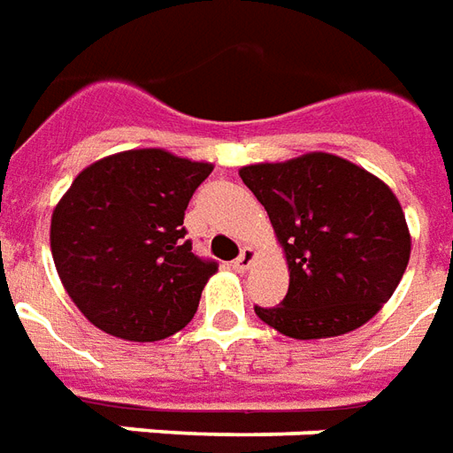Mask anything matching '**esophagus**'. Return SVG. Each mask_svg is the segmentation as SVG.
<instances>
[{
	"label": "esophagus",
	"instance_id": "34e87169",
	"mask_svg": "<svg viewBox=\"0 0 453 453\" xmlns=\"http://www.w3.org/2000/svg\"><path fill=\"white\" fill-rule=\"evenodd\" d=\"M255 250H252V247H245V250L240 252V257L233 262V266H235L237 272H247L250 266L255 265Z\"/></svg>",
	"mask_w": 453,
	"mask_h": 453
}]
</instances>
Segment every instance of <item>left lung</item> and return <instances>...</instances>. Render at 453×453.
<instances>
[{
  "label": "left lung",
  "instance_id": "obj_1",
  "mask_svg": "<svg viewBox=\"0 0 453 453\" xmlns=\"http://www.w3.org/2000/svg\"><path fill=\"white\" fill-rule=\"evenodd\" d=\"M266 208L288 265L281 305L255 313L294 340H323L369 323L398 288L410 230L379 177L330 152L240 169Z\"/></svg>",
  "mask_w": 453,
  "mask_h": 453
}]
</instances>
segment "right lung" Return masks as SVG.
Returning <instances> with one entry per match:
<instances>
[{"label":"right lung","mask_w":453,"mask_h":453,"mask_svg":"<svg viewBox=\"0 0 453 453\" xmlns=\"http://www.w3.org/2000/svg\"><path fill=\"white\" fill-rule=\"evenodd\" d=\"M213 172L167 150H126L82 169L55 206L50 250L65 291L106 334L157 342L196 313L218 272L191 250L184 211Z\"/></svg>","instance_id":"right-lung-1"}]
</instances>
